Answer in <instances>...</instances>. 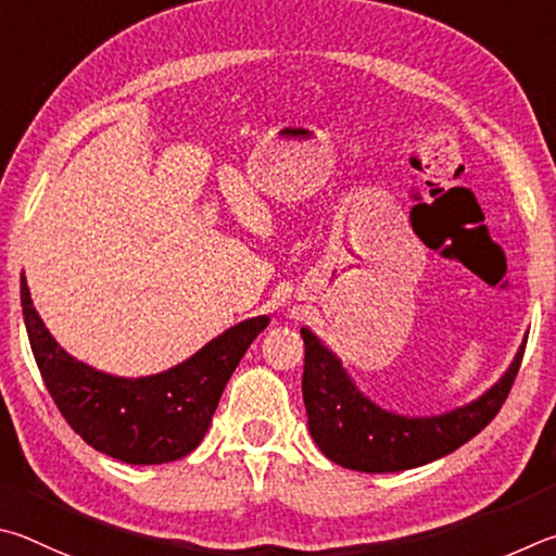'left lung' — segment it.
I'll return each mask as SVG.
<instances>
[{
    "mask_svg": "<svg viewBox=\"0 0 556 556\" xmlns=\"http://www.w3.org/2000/svg\"><path fill=\"white\" fill-rule=\"evenodd\" d=\"M300 334L305 342L303 397L309 434L327 459L366 473L415 469L459 450L498 415L525 354L522 344L508 374L471 405L440 417H403L358 393L339 358L307 327Z\"/></svg>",
    "mask_w": 556,
    "mask_h": 556,
    "instance_id": "obj_1",
    "label": "left lung"
}]
</instances>
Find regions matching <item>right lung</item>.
<instances>
[{"instance_id":"1","label":"right lung","mask_w":556,"mask_h":556,"mask_svg":"<svg viewBox=\"0 0 556 556\" xmlns=\"http://www.w3.org/2000/svg\"><path fill=\"white\" fill-rule=\"evenodd\" d=\"M24 323L43 383L67 425L94 446L126 464H165L188 456L202 442L224 386L268 317H253L170 371L149 378H116L75 362L43 327L22 276Z\"/></svg>"}]
</instances>
